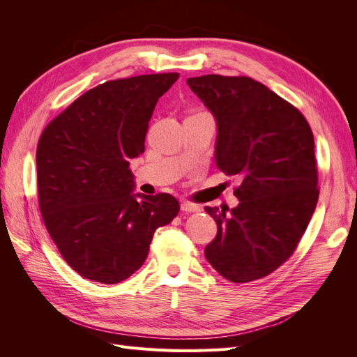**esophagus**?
I'll use <instances>...</instances> for the list:
<instances>
[{"mask_svg": "<svg viewBox=\"0 0 357 357\" xmlns=\"http://www.w3.org/2000/svg\"><path fill=\"white\" fill-rule=\"evenodd\" d=\"M181 211L185 213H198L201 211V207L197 204H192V202H183L181 204Z\"/></svg>", "mask_w": 357, "mask_h": 357, "instance_id": "esophagus-1", "label": "esophagus"}]
</instances>
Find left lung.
<instances>
[{
    "mask_svg": "<svg viewBox=\"0 0 357 357\" xmlns=\"http://www.w3.org/2000/svg\"><path fill=\"white\" fill-rule=\"evenodd\" d=\"M188 84L218 123L215 165L241 180L235 208L205 207L218 235L204 255L232 283L266 277L294 255L316 210L311 128L296 107L245 75L208 74Z\"/></svg>",
    "mask_w": 357,
    "mask_h": 357,
    "instance_id": "1",
    "label": "left lung"
}]
</instances>
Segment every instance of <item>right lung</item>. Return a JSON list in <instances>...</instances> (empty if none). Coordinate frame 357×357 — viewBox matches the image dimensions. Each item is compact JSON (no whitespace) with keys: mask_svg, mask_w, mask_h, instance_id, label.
I'll list each match as a JSON object with an SVG mask.
<instances>
[{"mask_svg":"<svg viewBox=\"0 0 357 357\" xmlns=\"http://www.w3.org/2000/svg\"><path fill=\"white\" fill-rule=\"evenodd\" d=\"M178 73L98 84L41 132L37 193L43 222L61 256L82 277L121 283L142 266L159 226L180 210L169 193H132L129 160L144 153L158 100Z\"/></svg>","mask_w":357,"mask_h":357,"instance_id":"1","label":"right lung"}]
</instances>
